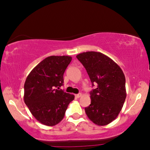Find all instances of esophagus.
I'll return each instance as SVG.
<instances>
[{
    "instance_id": "obj_1",
    "label": "esophagus",
    "mask_w": 150,
    "mask_h": 150,
    "mask_svg": "<svg viewBox=\"0 0 150 150\" xmlns=\"http://www.w3.org/2000/svg\"><path fill=\"white\" fill-rule=\"evenodd\" d=\"M75 96L77 98H80L81 96H82V94L81 93H79V94H77V95H75Z\"/></svg>"
}]
</instances>
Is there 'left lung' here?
<instances>
[{"mask_svg": "<svg viewBox=\"0 0 150 150\" xmlns=\"http://www.w3.org/2000/svg\"><path fill=\"white\" fill-rule=\"evenodd\" d=\"M87 70L92 85L91 105L85 108L88 118L98 126L115 120L126 97L125 76L117 63L100 52H87L77 55Z\"/></svg>", "mask_w": 150, "mask_h": 150, "instance_id": "8db88e82", "label": "left lung"}]
</instances>
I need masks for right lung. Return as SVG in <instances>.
<instances>
[{
  "instance_id": "obj_1",
  "label": "right lung",
  "mask_w": 150,
  "mask_h": 150,
  "mask_svg": "<svg viewBox=\"0 0 150 150\" xmlns=\"http://www.w3.org/2000/svg\"><path fill=\"white\" fill-rule=\"evenodd\" d=\"M72 57L67 55L47 57L29 73L24 83V103L36 120L53 126L64 118L69 104L75 96L65 93L63 74Z\"/></svg>"
}]
</instances>
